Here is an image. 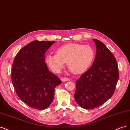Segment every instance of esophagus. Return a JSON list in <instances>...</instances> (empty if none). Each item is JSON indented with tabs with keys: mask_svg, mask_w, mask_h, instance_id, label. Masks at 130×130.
I'll return each mask as SVG.
<instances>
[{
	"mask_svg": "<svg viewBox=\"0 0 130 130\" xmlns=\"http://www.w3.org/2000/svg\"><path fill=\"white\" fill-rule=\"evenodd\" d=\"M62 82H67L70 80V79L67 78H63L62 79H61Z\"/></svg>",
	"mask_w": 130,
	"mask_h": 130,
	"instance_id": "esophagus-1",
	"label": "esophagus"
}]
</instances>
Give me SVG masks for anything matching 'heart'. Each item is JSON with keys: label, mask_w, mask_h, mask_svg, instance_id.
<instances>
[{"label": "heart", "mask_w": 130, "mask_h": 130, "mask_svg": "<svg viewBox=\"0 0 130 130\" xmlns=\"http://www.w3.org/2000/svg\"><path fill=\"white\" fill-rule=\"evenodd\" d=\"M94 57V51L90 46L70 43L58 48L56 54H48L45 62L54 72L59 73L67 61L74 73L80 74L89 69Z\"/></svg>", "instance_id": "heart-1"}]
</instances>
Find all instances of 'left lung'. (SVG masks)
I'll return each instance as SVG.
<instances>
[{"instance_id": "left-lung-1", "label": "left lung", "mask_w": 130, "mask_h": 130, "mask_svg": "<svg viewBox=\"0 0 130 130\" xmlns=\"http://www.w3.org/2000/svg\"><path fill=\"white\" fill-rule=\"evenodd\" d=\"M96 55L91 68L76 81L74 97L85 109L102 105L113 94L119 78L118 66L110 50L101 41L93 39Z\"/></svg>"}]
</instances>
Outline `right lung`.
I'll list each match as a JSON object with an SVG mask.
<instances>
[{"instance_id":"obj_1","label":"right lung","mask_w":130,"mask_h":130,"mask_svg":"<svg viewBox=\"0 0 130 130\" xmlns=\"http://www.w3.org/2000/svg\"><path fill=\"white\" fill-rule=\"evenodd\" d=\"M55 41L35 40L17 54L11 69V79L16 93L30 107L44 110L52 102L54 88L61 83L49 71L45 53Z\"/></svg>"}]
</instances>
